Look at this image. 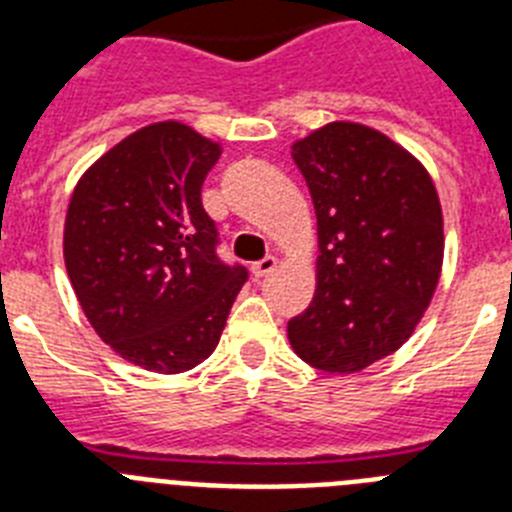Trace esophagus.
Returning a JSON list of instances; mask_svg holds the SVG:
<instances>
[{
	"label": "esophagus",
	"instance_id": "34e87169",
	"mask_svg": "<svg viewBox=\"0 0 512 512\" xmlns=\"http://www.w3.org/2000/svg\"><path fill=\"white\" fill-rule=\"evenodd\" d=\"M274 269H277V259H274V256H266V259L256 261V264L251 266L253 277H256V279L269 277V274H271V271H274Z\"/></svg>",
	"mask_w": 512,
	"mask_h": 512
}]
</instances>
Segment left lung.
<instances>
[{
  "mask_svg": "<svg viewBox=\"0 0 512 512\" xmlns=\"http://www.w3.org/2000/svg\"><path fill=\"white\" fill-rule=\"evenodd\" d=\"M318 215V289L287 323L295 354L354 374L413 336L436 292L443 217L418 158L359 122H330L292 146Z\"/></svg>",
  "mask_w": 512,
  "mask_h": 512,
  "instance_id": "1",
  "label": "left lung"
}]
</instances>
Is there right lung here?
<instances>
[{
	"instance_id": "right-lung-1",
	"label": "right lung",
	"mask_w": 512,
	"mask_h": 512,
	"mask_svg": "<svg viewBox=\"0 0 512 512\" xmlns=\"http://www.w3.org/2000/svg\"><path fill=\"white\" fill-rule=\"evenodd\" d=\"M217 158L220 146L182 122H153L104 153L71 194V287L97 336L148 372L202 364L248 279L246 266L220 261L202 207Z\"/></svg>"
}]
</instances>
